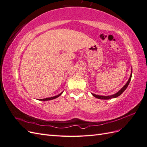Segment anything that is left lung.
Masks as SVG:
<instances>
[{
  "instance_id": "1",
  "label": "left lung",
  "mask_w": 147,
  "mask_h": 147,
  "mask_svg": "<svg viewBox=\"0 0 147 147\" xmlns=\"http://www.w3.org/2000/svg\"><path fill=\"white\" fill-rule=\"evenodd\" d=\"M132 70L131 69V75H130V77L129 78L128 81L127 82V83H126L125 85H124L121 90H120L119 91H118L117 93H115V94H113V95H111V96H100V95H97V94H93V93H91L92 95L93 96H94L95 97H96V98L97 99H112V98H116V97H118L119 96L121 95L122 93L126 90V89L127 88V86L129 85V84L130 83V81L131 80V77H132Z\"/></svg>"
}]
</instances>
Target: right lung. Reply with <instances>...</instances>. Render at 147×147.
<instances>
[{"mask_svg": "<svg viewBox=\"0 0 147 147\" xmlns=\"http://www.w3.org/2000/svg\"><path fill=\"white\" fill-rule=\"evenodd\" d=\"M63 92V91L62 92H61L59 94H58V95H57V96H53V97H48V98H45V99H40L39 100H42V101H47V100H53V99H56V98H57V97H58L59 96H60L61 94H62V93Z\"/></svg>", "mask_w": 147, "mask_h": 147, "instance_id": "add662e5", "label": "right lung"}]
</instances>
